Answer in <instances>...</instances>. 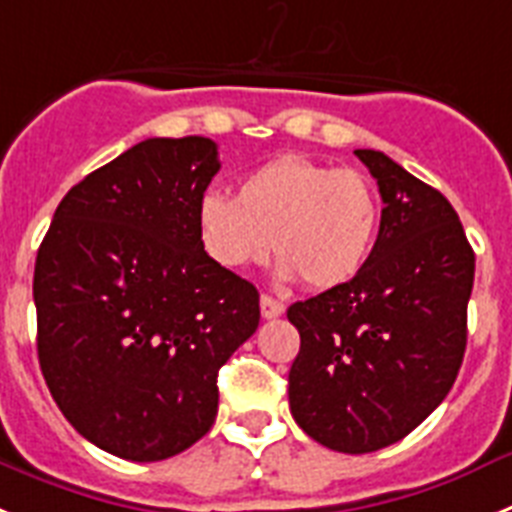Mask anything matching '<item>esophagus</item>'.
<instances>
[{
	"instance_id": "obj_1",
	"label": "esophagus",
	"mask_w": 512,
	"mask_h": 512,
	"mask_svg": "<svg viewBox=\"0 0 512 512\" xmlns=\"http://www.w3.org/2000/svg\"><path fill=\"white\" fill-rule=\"evenodd\" d=\"M283 309H286V306H283V301L273 299V296H262V299H260V311H262V317H265V319L281 317Z\"/></svg>"
}]
</instances>
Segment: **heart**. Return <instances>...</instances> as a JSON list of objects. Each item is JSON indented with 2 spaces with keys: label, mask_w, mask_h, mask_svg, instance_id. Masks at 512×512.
I'll use <instances>...</instances> for the list:
<instances>
[{
  "label": "heart",
  "mask_w": 512,
  "mask_h": 512,
  "mask_svg": "<svg viewBox=\"0 0 512 512\" xmlns=\"http://www.w3.org/2000/svg\"><path fill=\"white\" fill-rule=\"evenodd\" d=\"M379 216V195L363 172L288 154L244 175L234 198L203 195L195 226L219 268H255L268 260L273 242L281 278L327 291L361 273Z\"/></svg>",
  "instance_id": "heart-1"
}]
</instances>
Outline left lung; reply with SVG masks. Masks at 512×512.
Listing matches in <instances>:
<instances>
[{
  "instance_id": "1",
  "label": "left lung",
  "mask_w": 512,
  "mask_h": 512,
  "mask_svg": "<svg viewBox=\"0 0 512 512\" xmlns=\"http://www.w3.org/2000/svg\"><path fill=\"white\" fill-rule=\"evenodd\" d=\"M355 157L384 201L379 237L355 278L288 306L301 335L288 402L317 443L371 453L412 433L459 376L474 250L438 190L384 151Z\"/></svg>"
}]
</instances>
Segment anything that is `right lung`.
<instances>
[{
  "mask_svg": "<svg viewBox=\"0 0 512 512\" xmlns=\"http://www.w3.org/2000/svg\"><path fill=\"white\" fill-rule=\"evenodd\" d=\"M211 139H146L59 203L33 275L38 361L79 435L162 461L211 430L219 368L255 335L260 293L203 252Z\"/></svg>",
  "mask_w": 512,
  "mask_h": 512,
  "instance_id": "obj_1",
  "label": "right lung"
}]
</instances>
